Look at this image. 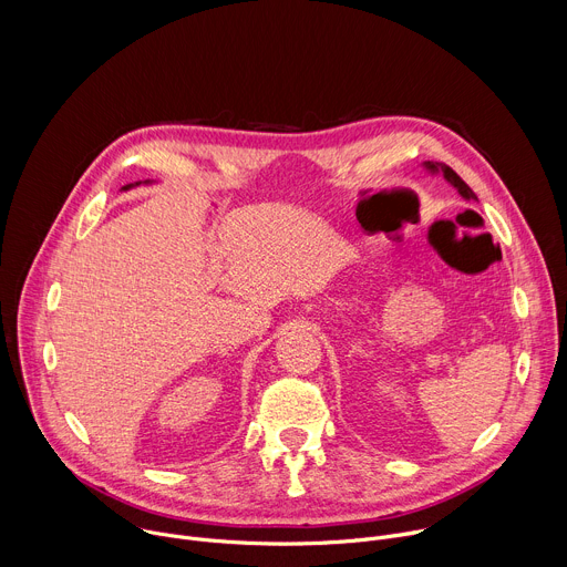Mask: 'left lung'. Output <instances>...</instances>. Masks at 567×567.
<instances>
[{"mask_svg":"<svg viewBox=\"0 0 567 567\" xmlns=\"http://www.w3.org/2000/svg\"><path fill=\"white\" fill-rule=\"evenodd\" d=\"M426 168H429V171H440V173L444 175V179H446L453 188H457V193H460L462 197H466V199H475V193H473V190L462 182V177H460L453 168H449L446 164H437V166H435V164H431V161H429Z\"/></svg>","mask_w":567,"mask_h":567,"instance_id":"1","label":"left lung"}]
</instances>
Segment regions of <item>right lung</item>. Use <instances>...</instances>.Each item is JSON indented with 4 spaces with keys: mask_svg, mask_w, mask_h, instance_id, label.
<instances>
[{
    "mask_svg": "<svg viewBox=\"0 0 567 567\" xmlns=\"http://www.w3.org/2000/svg\"><path fill=\"white\" fill-rule=\"evenodd\" d=\"M127 188H130V186H127Z\"/></svg>",
    "mask_w": 567,
    "mask_h": 567,
    "instance_id": "right-lung-1",
    "label": "right lung"
}]
</instances>
